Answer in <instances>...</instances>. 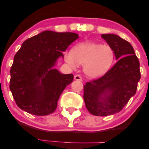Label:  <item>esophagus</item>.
Wrapping results in <instances>:
<instances>
[{
    "instance_id": "esophagus-1",
    "label": "esophagus",
    "mask_w": 149,
    "mask_h": 149,
    "mask_svg": "<svg viewBox=\"0 0 149 149\" xmlns=\"http://www.w3.org/2000/svg\"><path fill=\"white\" fill-rule=\"evenodd\" d=\"M74 79L76 80H80V81H82V80H83V78H82L80 75L77 74L74 76Z\"/></svg>"
}]
</instances>
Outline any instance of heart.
I'll return each instance as SVG.
<instances>
[{"label": "heart", "mask_w": 149, "mask_h": 149, "mask_svg": "<svg viewBox=\"0 0 149 149\" xmlns=\"http://www.w3.org/2000/svg\"><path fill=\"white\" fill-rule=\"evenodd\" d=\"M114 51L111 46L95 42H85L78 44L71 52L65 54V59L71 66L84 65V71L92 78L105 73L114 59Z\"/></svg>", "instance_id": "obj_1"}]
</instances>
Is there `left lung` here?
<instances>
[{
    "label": "left lung",
    "mask_w": 149,
    "mask_h": 149,
    "mask_svg": "<svg viewBox=\"0 0 149 149\" xmlns=\"http://www.w3.org/2000/svg\"><path fill=\"white\" fill-rule=\"evenodd\" d=\"M112 47L117 62L104 76L85 83V104L92 115L106 116L118 113L137 89L141 78L139 61L129 42L115 34H102Z\"/></svg>",
    "instance_id": "left-lung-1"
}]
</instances>
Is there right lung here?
<instances>
[{"label":"right lung","instance_id":"1","mask_svg":"<svg viewBox=\"0 0 149 149\" xmlns=\"http://www.w3.org/2000/svg\"><path fill=\"white\" fill-rule=\"evenodd\" d=\"M78 38L75 33L45 31L26 40L14 57L10 89L17 105L29 113L46 116L57 107L61 94L72 83L73 74L53 69L62 52Z\"/></svg>","mask_w":149,"mask_h":149}]
</instances>
